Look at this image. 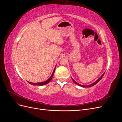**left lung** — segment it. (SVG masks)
<instances>
[{"label": "left lung", "mask_w": 122, "mask_h": 122, "mask_svg": "<svg viewBox=\"0 0 122 122\" xmlns=\"http://www.w3.org/2000/svg\"><path fill=\"white\" fill-rule=\"evenodd\" d=\"M104 73H105V72L101 76V77H100V78H99V79H98L95 82H93V83H92V84H89V85H87V86H83V85H81V84H79V83H77L76 81H75L72 78V80H73V81H74V82L75 84H76L77 85H78V86H82V87H91V86H95V84H96L101 79H102V78L103 77V75H104Z\"/></svg>", "instance_id": "1"}]
</instances>
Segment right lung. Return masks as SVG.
Returning <instances> with one entry per match:
<instances>
[{
	"mask_svg": "<svg viewBox=\"0 0 122 122\" xmlns=\"http://www.w3.org/2000/svg\"><path fill=\"white\" fill-rule=\"evenodd\" d=\"M55 67L54 69L53 72V73H52V75H51V76L49 77V79H48L47 80L45 81L41 82H37V83H32V82H29V81H28V82L29 83H30V84H32V85H36V86H44V85L47 84V83H48L51 80H52L53 76V75H54V72H55Z\"/></svg>",
	"mask_w": 122,
	"mask_h": 122,
	"instance_id": "obj_1",
	"label": "right lung"
}]
</instances>
